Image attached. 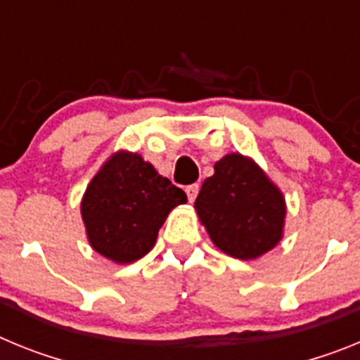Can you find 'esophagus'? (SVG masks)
<instances>
[{
  "instance_id": "obj_1",
  "label": "esophagus",
  "mask_w": 360,
  "mask_h": 360,
  "mask_svg": "<svg viewBox=\"0 0 360 360\" xmlns=\"http://www.w3.org/2000/svg\"><path fill=\"white\" fill-rule=\"evenodd\" d=\"M198 191H200V184H191V186L186 187V193H187V198H189V202H195V198L198 196Z\"/></svg>"
}]
</instances>
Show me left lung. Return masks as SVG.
Returning a JSON list of instances; mask_svg holds the SVG:
<instances>
[{"mask_svg": "<svg viewBox=\"0 0 360 360\" xmlns=\"http://www.w3.org/2000/svg\"><path fill=\"white\" fill-rule=\"evenodd\" d=\"M200 221L221 252L256 259L283 238L285 198L262 167L240 153L225 155L195 202Z\"/></svg>", "mask_w": 360, "mask_h": 360, "instance_id": "8db88e82", "label": "left lung"}]
</instances>
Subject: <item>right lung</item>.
<instances>
[{"label": "right lung", "instance_id": "add662e5", "mask_svg": "<svg viewBox=\"0 0 360 360\" xmlns=\"http://www.w3.org/2000/svg\"><path fill=\"white\" fill-rule=\"evenodd\" d=\"M187 196L136 153L119 151L91 178L81 202L88 241L115 263L153 249L165 218Z\"/></svg>", "mask_w": 360, "mask_h": 360}]
</instances>
